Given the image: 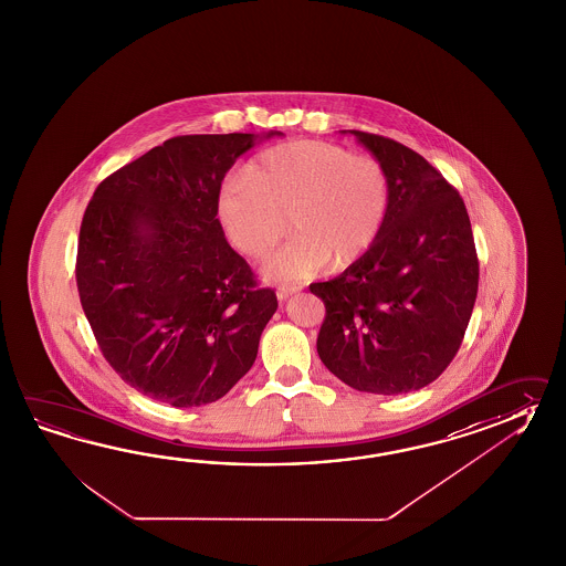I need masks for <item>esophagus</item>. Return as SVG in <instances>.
<instances>
[{
  "mask_svg": "<svg viewBox=\"0 0 566 566\" xmlns=\"http://www.w3.org/2000/svg\"><path fill=\"white\" fill-rule=\"evenodd\" d=\"M296 292H298V289H294V286H280V289L276 290L277 301H286L289 296L296 294Z\"/></svg>",
  "mask_w": 566,
  "mask_h": 566,
  "instance_id": "34e87169",
  "label": "esophagus"
}]
</instances>
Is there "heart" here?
<instances>
[{
	"label": "heart",
	"instance_id": "obj_1",
	"mask_svg": "<svg viewBox=\"0 0 566 566\" xmlns=\"http://www.w3.org/2000/svg\"><path fill=\"white\" fill-rule=\"evenodd\" d=\"M391 185L384 164L327 142H290L264 151L219 192V219L239 252L264 255L286 231L292 238L265 262V276L296 284L327 264L361 258L388 221Z\"/></svg>",
	"mask_w": 566,
	"mask_h": 566
}]
</instances>
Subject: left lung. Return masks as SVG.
Wrapping results in <instances>:
<instances>
[{
	"mask_svg": "<svg viewBox=\"0 0 566 566\" xmlns=\"http://www.w3.org/2000/svg\"><path fill=\"white\" fill-rule=\"evenodd\" d=\"M388 170L391 205L376 243L340 276L314 282L325 302L316 352L355 390L408 394L459 352L478 298L479 262L465 202L415 150L352 129Z\"/></svg>",
	"mask_w": 566,
	"mask_h": 566,
	"instance_id": "obj_1",
	"label": "left lung"
}]
</instances>
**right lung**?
<instances>
[{
	"label": "right lung",
	"mask_w": 566,
	"mask_h": 566,
	"mask_svg": "<svg viewBox=\"0 0 566 566\" xmlns=\"http://www.w3.org/2000/svg\"><path fill=\"white\" fill-rule=\"evenodd\" d=\"M258 138L166 139L107 176L83 214V311L107 364L151 400L192 408L223 398L252 369L276 313L274 290L258 286L217 219L227 170Z\"/></svg>",
	"instance_id": "right-lung-1"
}]
</instances>
